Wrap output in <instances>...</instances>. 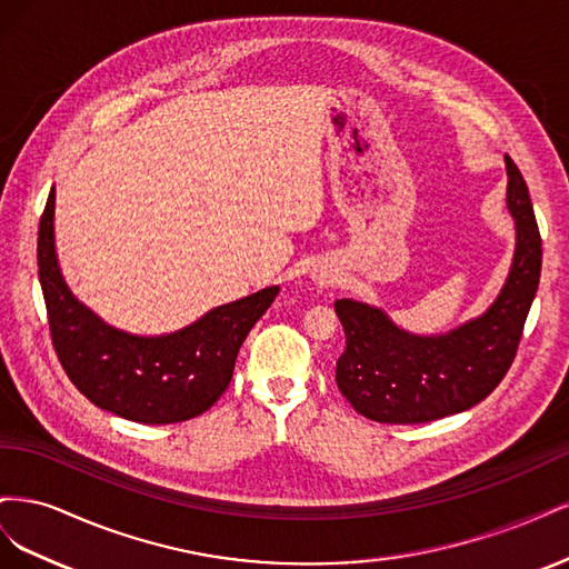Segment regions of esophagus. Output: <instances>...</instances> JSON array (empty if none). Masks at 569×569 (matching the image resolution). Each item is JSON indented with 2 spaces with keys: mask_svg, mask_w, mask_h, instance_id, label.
Masks as SVG:
<instances>
[{
  "mask_svg": "<svg viewBox=\"0 0 569 569\" xmlns=\"http://www.w3.org/2000/svg\"><path fill=\"white\" fill-rule=\"evenodd\" d=\"M313 280H316L318 284H330V282H332V274H327L325 270H320V272L313 274Z\"/></svg>",
  "mask_w": 569,
  "mask_h": 569,
  "instance_id": "1",
  "label": "esophagus"
}]
</instances>
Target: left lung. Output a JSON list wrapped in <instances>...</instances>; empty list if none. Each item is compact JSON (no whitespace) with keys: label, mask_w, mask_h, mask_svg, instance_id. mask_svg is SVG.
<instances>
[{"label":"left lung","mask_w":569,"mask_h":569,"mask_svg":"<svg viewBox=\"0 0 569 569\" xmlns=\"http://www.w3.org/2000/svg\"><path fill=\"white\" fill-rule=\"evenodd\" d=\"M506 170L515 251L508 278L485 313L449 332L416 335L382 308L335 301L347 335L337 387L360 416L387 425L432 422L485 401L506 377L541 274V237L527 182L508 157Z\"/></svg>","instance_id":"obj_1"}]
</instances>
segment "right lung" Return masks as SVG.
I'll list each match as a JSON object with an SVG mask.
<instances>
[{
    "mask_svg": "<svg viewBox=\"0 0 569 569\" xmlns=\"http://www.w3.org/2000/svg\"><path fill=\"white\" fill-rule=\"evenodd\" d=\"M51 187L38 232V268L51 341L80 393L118 418L170 425L209 410L232 380L234 360L251 327L280 287L222 303L168 335H132L101 320L66 284L54 239Z\"/></svg>",
    "mask_w": 569,
    "mask_h": 569,
    "instance_id": "obj_1",
    "label": "right lung"
}]
</instances>
